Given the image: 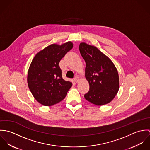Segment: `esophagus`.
<instances>
[{"instance_id": "1", "label": "esophagus", "mask_w": 150, "mask_h": 150, "mask_svg": "<svg viewBox=\"0 0 150 150\" xmlns=\"http://www.w3.org/2000/svg\"><path fill=\"white\" fill-rule=\"evenodd\" d=\"M74 81H75V82H76V83H79V82L80 81V78L78 77H76L74 78Z\"/></svg>"}]
</instances>
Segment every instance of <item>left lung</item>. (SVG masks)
<instances>
[{
    "mask_svg": "<svg viewBox=\"0 0 150 150\" xmlns=\"http://www.w3.org/2000/svg\"><path fill=\"white\" fill-rule=\"evenodd\" d=\"M79 50L86 63V80L89 90L86 100L97 105H106L112 100L119 90V76L111 60L93 45L80 44Z\"/></svg>",
    "mask_w": 150,
    "mask_h": 150,
    "instance_id": "obj_1",
    "label": "left lung"
}]
</instances>
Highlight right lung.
Here are the masks:
<instances>
[{
    "instance_id": "obj_1",
    "label": "right lung",
    "mask_w": 150,
    "mask_h": 150,
    "mask_svg": "<svg viewBox=\"0 0 150 150\" xmlns=\"http://www.w3.org/2000/svg\"><path fill=\"white\" fill-rule=\"evenodd\" d=\"M71 42L61 45L52 44L33 58L28 73V84L35 99L45 106L62 101L72 86L62 79L59 63L65 54L72 49Z\"/></svg>"
}]
</instances>
